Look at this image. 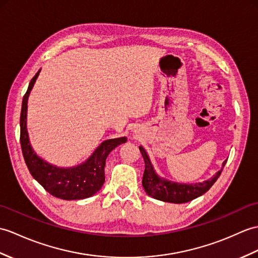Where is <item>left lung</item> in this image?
Instances as JSON below:
<instances>
[{"label":"left lung","mask_w":258,"mask_h":258,"mask_svg":"<svg viewBox=\"0 0 258 258\" xmlns=\"http://www.w3.org/2000/svg\"><path fill=\"white\" fill-rule=\"evenodd\" d=\"M140 151L144 161H145V170H144L142 180L144 190L146 191L148 196L155 198V199L171 203H185L206 194L212 187L213 183L218 180L223 167L226 164L225 160L222 165V169L219 170L211 179H208L206 181L195 184L178 183L160 178L155 172L151 159H149L145 149L140 146Z\"/></svg>","instance_id":"left-lung-1"}]
</instances>
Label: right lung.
<instances>
[{
	"label": "right lung",
	"instance_id": "add662e5",
	"mask_svg": "<svg viewBox=\"0 0 258 258\" xmlns=\"http://www.w3.org/2000/svg\"><path fill=\"white\" fill-rule=\"evenodd\" d=\"M40 73L34 76L23 98L21 111V146L29 172L51 196L63 200L86 199L97 194L104 183V167L107 155L118 145L126 142V137L104 141L85 163L69 168H60L38 157L31 146L26 127L27 101L35 81Z\"/></svg>",
	"mask_w": 258,
	"mask_h": 258
}]
</instances>
